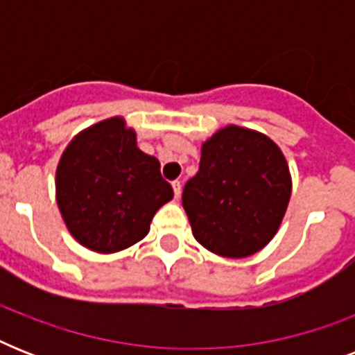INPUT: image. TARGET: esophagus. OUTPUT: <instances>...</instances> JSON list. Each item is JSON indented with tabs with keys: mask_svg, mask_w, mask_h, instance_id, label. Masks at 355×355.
I'll return each instance as SVG.
<instances>
[{
	"mask_svg": "<svg viewBox=\"0 0 355 355\" xmlns=\"http://www.w3.org/2000/svg\"><path fill=\"white\" fill-rule=\"evenodd\" d=\"M173 191H175V197H180V193H182V184H180V180H175L173 182Z\"/></svg>",
	"mask_w": 355,
	"mask_h": 355,
	"instance_id": "1",
	"label": "esophagus"
}]
</instances>
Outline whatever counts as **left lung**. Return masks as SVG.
<instances>
[{
	"label": "left lung",
	"mask_w": 355,
	"mask_h": 355,
	"mask_svg": "<svg viewBox=\"0 0 355 355\" xmlns=\"http://www.w3.org/2000/svg\"><path fill=\"white\" fill-rule=\"evenodd\" d=\"M289 197L291 175L280 147L265 134L228 125L202 144L182 206L202 247L247 258L278 232Z\"/></svg>",
	"instance_id": "1"
}]
</instances>
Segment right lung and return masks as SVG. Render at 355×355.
Wrapping results in <instances>:
<instances>
[{
	"label": "right lung",
	"instance_id": "1",
	"mask_svg": "<svg viewBox=\"0 0 355 355\" xmlns=\"http://www.w3.org/2000/svg\"><path fill=\"white\" fill-rule=\"evenodd\" d=\"M55 188L69 234L101 254L144 239L156 211L173 199L160 162L138 149L136 132L123 118L96 123L69 141Z\"/></svg>",
	"mask_w": 355,
	"mask_h": 355
}]
</instances>
